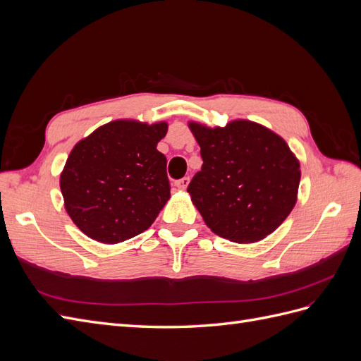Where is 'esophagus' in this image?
<instances>
[{
    "mask_svg": "<svg viewBox=\"0 0 361 361\" xmlns=\"http://www.w3.org/2000/svg\"><path fill=\"white\" fill-rule=\"evenodd\" d=\"M188 183H190V178L188 176H185V178H182V179H179V180H176V187L179 188V190H185L188 187Z\"/></svg>",
    "mask_w": 361,
    "mask_h": 361,
    "instance_id": "esophagus-1",
    "label": "esophagus"
}]
</instances>
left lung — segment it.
Here are the masks:
<instances>
[{
    "label": "left lung",
    "mask_w": 361,
    "mask_h": 361,
    "mask_svg": "<svg viewBox=\"0 0 361 361\" xmlns=\"http://www.w3.org/2000/svg\"><path fill=\"white\" fill-rule=\"evenodd\" d=\"M202 170L188 185L206 226L232 243H256L286 220L297 202L300 162L285 140L247 120L226 128L190 125Z\"/></svg>",
    "instance_id": "1"
}]
</instances>
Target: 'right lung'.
I'll list each match as a JSON object with an SVG mask.
<instances>
[{
  "label": "right lung",
  "instance_id": "1",
  "mask_svg": "<svg viewBox=\"0 0 361 361\" xmlns=\"http://www.w3.org/2000/svg\"><path fill=\"white\" fill-rule=\"evenodd\" d=\"M166 134L164 122L116 120L73 147L60 188L81 232L117 244L147 231L170 199L167 158L157 149Z\"/></svg>",
  "mask_w": 361,
  "mask_h": 361
}]
</instances>
